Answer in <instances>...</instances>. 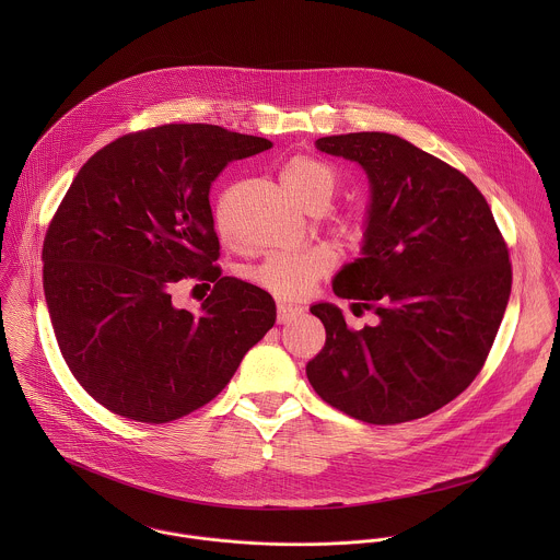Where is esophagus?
I'll return each mask as SVG.
<instances>
[{"label": "esophagus", "instance_id": "obj_1", "mask_svg": "<svg viewBox=\"0 0 560 560\" xmlns=\"http://www.w3.org/2000/svg\"><path fill=\"white\" fill-rule=\"evenodd\" d=\"M302 313H304V308L298 306V304L278 302V323H289V320L298 319Z\"/></svg>", "mask_w": 560, "mask_h": 560}]
</instances>
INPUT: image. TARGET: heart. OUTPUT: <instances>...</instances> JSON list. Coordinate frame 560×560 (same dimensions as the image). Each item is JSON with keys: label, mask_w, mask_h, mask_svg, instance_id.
Instances as JSON below:
<instances>
[{"label": "heart", "mask_w": 560, "mask_h": 560, "mask_svg": "<svg viewBox=\"0 0 560 560\" xmlns=\"http://www.w3.org/2000/svg\"><path fill=\"white\" fill-rule=\"evenodd\" d=\"M280 176L293 200L308 213H323L338 191V174L331 165L315 158L300 155L287 161ZM338 231L353 240L360 235V222L345 218L338 222ZM334 265L336 252L329 245H306L293 252L269 254L249 269V280L278 298L298 300L308 295Z\"/></svg>", "instance_id": "b5f03b06"}]
</instances>
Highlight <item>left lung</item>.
Wrapping results in <instances>:
<instances>
[{
  "instance_id": "left-lung-1",
  "label": "left lung",
  "mask_w": 560,
  "mask_h": 560,
  "mask_svg": "<svg viewBox=\"0 0 560 560\" xmlns=\"http://www.w3.org/2000/svg\"><path fill=\"white\" fill-rule=\"evenodd\" d=\"M315 147L355 161L369 178L360 258L340 267L331 289L380 320L351 331L338 306L313 304L325 347L306 364L308 382L371 424L422 418L485 364L511 295L506 245L475 183L399 136H327Z\"/></svg>"
}]
</instances>
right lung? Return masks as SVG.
Instances as JSON below:
<instances>
[{"label": "right lung", "mask_w": 560, "mask_h": 560, "mask_svg": "<svg viewBox=\"0 0 560 560\" xmlns=\"http://www.w3.org/2000/svg\"><path fill=\"white\" fill-rule=\"evenodd\" d=\"M267 149L215 125H163L78 172L43 243V289L71 373L109 411L161 424L202 407L273 327V298L213 265L209 202L231 161ZM183 279L214 282L198 312L171 302Z\"/></svg>", "instance_id": "add662e5"}]
</instances>
